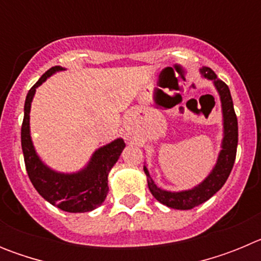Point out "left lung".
Here are the masks:
<instances>
[{
    "label": "left lung",
    "instance_id": "obj_1",
    "mask_svg": "<svg viewBox=\"0 0 261 261\" xmlns=\"http://www.w3.org/2000/svg\"><path fill=\"white\" fill-rule=\"evenodd\" d=\"M200 71L205 78L213 81L214 87L220 94L221 107H222L223 138L216 166L199 186L193 187L192 190L180 191V192H171V191H166L156 187L147 171V167L144 166V171L147 177V187L151 195L161 204L166 205L168 208L180 209V211H188L202 204L222 188L232 170L235 155H237V146H238V120L235 115L229 86L218 80L216 73L208 66H202Z\"/></svg>",
    "mask_w": 261,
    "mask_h": 261
}]
</instances>
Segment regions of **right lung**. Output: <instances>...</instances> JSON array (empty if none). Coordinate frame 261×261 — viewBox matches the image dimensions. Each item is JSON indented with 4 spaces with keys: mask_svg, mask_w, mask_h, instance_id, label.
Instances as JSON below:
<instances>
[{
    "mask_svg": "<svg viewBox=\"0 0 261 261\" xmlns=\"http://www.w3.org/2000/svg\"><path fill=\"white\" fill-rule=\"evenodd\" d=\"M65 70L53 66L41 75L30 89L24 102V117L22 123V150L27 174L39 195L53 206L69 213L91 212L103 204L108 193V174L117 162L125 144L123 138H116L110 144L99 147L81 171L64 174L57 172L43 163L36 154L30 133V111L35 91L48 77L56 71Z\"/></svg>",
    "mask_w": 261,
    "mask_h": 261,
    "instance_id": "right-lung-1",
    "label": "right lung"
}]
</instances>
